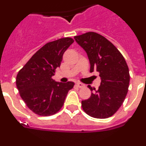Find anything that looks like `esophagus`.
Instances as JSON below:
<instances>
[{"instance_id":"esophagus-1","label":"esophagus","mask_w":146,"mask_h":146,"mask_svg":"<svg viewBox=\"0 0 146 146\" xmlns=\"http://www.w3.org/2000/svg\"><path fill=\"white\" fill-rule=\"evenodd\" d=\"M76 85H77V86L78 87V88H84V87L85 86V85H84V84H82V83H80V82L76 83Z\"/></svg>"}]
</instances>
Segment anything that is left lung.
I'll use <instances>...</instances> for the list:
<instances>
[{"label":"left lung","mask_w":146,"mask_h":146,"mask_svg":"<svg viewBox=\"0 0 146 146\" xmlns=\"http://www.w3.org/2000/svg\"><path fill=\"white\" fill-rule=\"evenodd\" d=\"M74 39L88 55L90 72L96 70L101 78L98 90L88 86L94 92L81 102L83 110L92 117H110L119 110L128 91L130 73L126 61L117 47L99 34L87 32Z\"/></svg>","instance_id":"obj_1"}]
</instances>
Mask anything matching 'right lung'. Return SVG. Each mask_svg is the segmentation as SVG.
<instances>
[{
  "mask_svg": "<svg viewBox=\"0 0 146 146\" xmlns=\"http://www.w3.org/2000/svg\"><path fill=\"white\" fill-rule=\"evenodd\" d=\"M74 42L65 37L50 42L39 49L19 71L16 86L27 107L40 116H50L62 107L74 83L56 82L52 78L60 66L65 50Z\"/></svg>",
  "mask_w": 146,
  "mask_h": 146,
  "instance_id": "right-lung-1",
  "label": "right lung"
}]
</instances>
